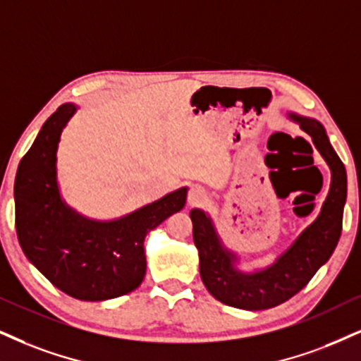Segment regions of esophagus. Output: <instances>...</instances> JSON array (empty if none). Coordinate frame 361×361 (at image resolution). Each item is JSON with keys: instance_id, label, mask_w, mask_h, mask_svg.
Returning a JSON list of instances; mask_svg holds the SVG:
<instances>
[{"instance_id": "1", "label": "esophagus", "mask_w": 361, "mask_h": 361, "mask_svg": "<svg viewBox=\"0 0 361 361\" xmlns=\"http://www.w3.org/2000/svg\"><path fill=\"white\" fill-rule=\"evenodd\" d=\"M204 199H206V194H204V190L201 188H192L189 190L188 201L190 206H199V204L204 202Z\"/></svg>"}]
</instances>
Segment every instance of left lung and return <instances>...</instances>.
<instances>
[{"mask_svg": "<svg viewBox=\"0 0 361 361\" xmlns=\"http://www.w3.org/2000/svg\"><path fill=\"white\" fill-rule=\"evenodd\" d=\"M313 139L331 169V188L318 219L301 233L293 246L269 268L244 274L234 268L233 252L221 246L214 226L199 209L190 211L192 235L199 249V269L204 286L221 303L241 310H268L300 293L314 273L330 259L343 229L346 171L323 126L313 118L289 115Z\"/></svg>", "mask_w": 361, "mask_h": 361, "instance_id": "1", "label": "left lung"}]
</instances>
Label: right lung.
Wrapping results in <instances>:
<instances>
[{
  "label": "right lung",
  "instance_id": "right-lung-1",
  "mask_svg": "<svg viewBox=\"0 0 361 361\" xmlns=\"http://www.w3.org/2000/svg\"><path fill=\"white\" fill-rule=\"evenodd\" d=\"M75 110L72 104L58 106L18 166L16 234L25 256L53 286L82 301L112 300L140 286L145 234L185 206L188 189L117 221L77 214L61 201L56 185L58 142Z\"/></svg>",
  "mask_w": 361,
  "mask_h": 361
}]
</instances>
